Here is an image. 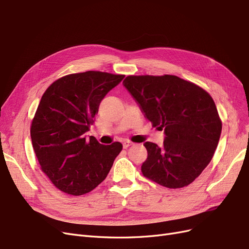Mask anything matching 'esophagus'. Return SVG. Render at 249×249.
Wrapping results in <instances>:
<instances>
[{"mask_svg":"<svg viewBox=\"0 0 249 249\" xmlns=\"http://www.w3.org/2000/svg\"><path fill=\"white\" fill-rule=\"evenodd\" d=\"M133 143L132 142H123V147L124 148H127V147H129L130 145H132Z\"/></svg>","mask_w":249,"mask_h":249,"instance_id":"34e87169","label":"esophagus"}]
</instances>
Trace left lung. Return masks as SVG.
<instances>
[{
  "label": "left lung",
  "instance_id": "8db88e82",
  "mask_svg": "<svg viewBox=\"0 0 249 249\" xmlns=\"http://www.w3.org/2000/svg\"><path fill=\"white\" fill-rule=\"evenodd\" d=\"M125 89L148 121L164 130L161 146L146 142L142 175L168 188L189 185L207 167L218 146L222 122L212 96L174 75L127 76Z\"/></svg>",
  "mask_w": 249,
  "mask_h": 249
}]
</instances>
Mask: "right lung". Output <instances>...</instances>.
I'll return each mask as SVG.
<instances>
[{
    "label": "right lung",
    "instance_id": "right-lung-1",
    "mask_svg": "<svg viewBox=\"0 0 249 249\" xmlns=\"http://www.w3.org/2000/svg\"><path fill=\"white\" fill-rule=\"evenodd\" d=\"M125 76L100 71L70 74L52 83L31 123L32 146L42 172L61 191L89 193L102 183L122 150L84 135L106 94Z\"/></svg>",
    "mask_w": 249,
    "mask_h": 249
}]
</instances>
